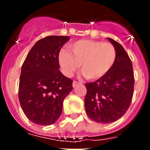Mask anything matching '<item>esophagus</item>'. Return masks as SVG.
I'll return each instance as SVG.
<instances>
[{"label":"esophagus","instance_id":"34e87169","mask_svg":"<svg viewBox=\"0 0 150 150\" xmlns=\"http://www.w3.org/2000/svg\"><path fill=\"white\" fill-rule=\"evenodd\" d=\"M79 84H82L81 82H77V81H74L73 82V87H76V86H78V85Z\"/></svg>","mask_w":150,"mask_h":150}]
</instances>
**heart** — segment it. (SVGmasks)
I'll use <instances>...</instances> for the list:
<instances>
[{
	"label": "heart",
	"mask_w": 150,
	"mask_h": 150,
	"mask_svg": "<svg viewBox=\"0 0 150 150\" xmlns=\"http://www.w3.org/2000/svg\"><path fill=\"white\" fill-rule=\"evenodd\" d=\"M71 52L59 53V64L66 76H71L81 64L83 76L88 79L102 77L110 70L116 59L115 46L108 42L81 40L68 46Z\"/></svg>",
	"instance_id": "b5f03b06"
}]
</instances>
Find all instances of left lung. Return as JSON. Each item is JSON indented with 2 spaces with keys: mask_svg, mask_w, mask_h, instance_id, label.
I'll return each instance as SVG.
<instances>
[{
  "mask_svg": "<svg viewBox=\"0 0 150 150\" xmlns=\"http://www.w3.org/2000/svg\"><path fill=\"white\" fill-rule=\"evenodd\" d=\"M116 50V59L105 75L93 83L85 85L87 93L85 108L91 120L98 123H110L128 110L134 94L133 66L120 43L107 38Z\"/></svg>",
  "mask_w": 150,
  "mask_h": 150,
  "instance_id": "8db88e82",
  "label": "left lung"
}]
</instances>
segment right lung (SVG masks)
Wrapping results in <instances>:
<instances>
[{
  "instance_id": "add662e5",
  "label": "right lung",
  "mask_w": 150,
  "mask_h": 150,
  "mask_svg": "<svg viewBox=\"0 0 150 150\" xmlns=\"http://www.w3.org/2000/svg\"><path fill=\"white\" fill-rule=\"evenodd\" d=\"M70 40L67 36H48L29 51L22 66L18 99L24 113L39 125L59 120L63 100L73 89V80L61 73L59 52Z\"/></svg>"
}]
</instances>
